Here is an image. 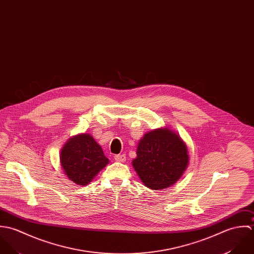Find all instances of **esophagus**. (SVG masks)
I'll list each match as a JSON object with an SVG mask.
<instances>
[{
    "label": "esophagus",
    "mask_w": 254,
    "mask_h": 254,
    "mask_svg": "<svg viewBox=\"0 0 254 254\" xmlns=\"http://www.w3.org/2000/svg\"><path fill=\"white\" fill-rule=\"evenodd\" d=\"M115 160L117 162H125L126 161V155L125 154H119L115 156Z\"/></svg>",
    "instance_id": "34e87169"
}]
</instances>
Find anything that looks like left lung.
Segmentation results:
<instances>
[{
  "label": "left lung",
  "instance_id": "left-lung-1",
  "mask_svg": "<svg viewBox=\"0 0 254 254\" xmlns=\"http://www.w3.org/2000/svg\"><path fill=\"white\" fill-rule=\"evenodd\" d=\"M188 147L168 128L145 133L139 140L132 166L141 182L150 190H163L180 180L189 165Z\"/></svg>",
  "mask_w": 254,
  "mask_h": 254
}]
</instances>
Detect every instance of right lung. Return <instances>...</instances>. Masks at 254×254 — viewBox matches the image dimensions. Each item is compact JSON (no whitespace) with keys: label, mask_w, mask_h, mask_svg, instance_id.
<instances>
[{"label":"right lung","mask_w":254,"mask_h":254,"mask_svg":"<svg viewBox=\"0 0 254 254\" xmlns=\"http://www.w3.org/2000/svg\"><path fill=\"white\" fill-rule=\"evenodd\" d=\"M61 166L67 178L79 186H86L109 163L101 146L88 133L69 138L62 148Z\"/></svg>","instance_id":"1"}]
</instances>
